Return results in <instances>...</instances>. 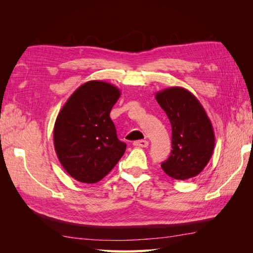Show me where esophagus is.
I'll use <instances>...</instances> for the list:
<instances>
[{
    "label": "esophagus",
    "mask_w": 253,
    "mask_h": 253,
    "mask_svg": "<svg viewBox=\"0 0 253 253\" xmlns=\"http://www.w3.org/2000/svg\"><path fill=\"white\" fill-rule=\"evenodd\" d=\"M133 144L137 148H147L149 145V141H147V140H137V141H134Z\"/></svg>",
    "instance_id": "esophagus-1"
}]
</instances>
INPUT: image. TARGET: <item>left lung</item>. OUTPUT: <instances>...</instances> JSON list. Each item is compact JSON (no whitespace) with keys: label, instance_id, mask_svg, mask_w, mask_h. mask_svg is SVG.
<instances>
[{"label":"left lung","instance_id":"1","mask_svg":"<svg viewBox=\"0 0 253 253\" xmlns=\"http://www.w3.org/2000/svg\"><path fill=\"white\" fill-rule=\"evenodd\" d=\"M172 126V151L163 170L174 179L195 177L208 165L215 136L205 109L188 89L174 86L155 94Z\"/></svg>","mask_w":253,"mask_h":253}]
</instances>
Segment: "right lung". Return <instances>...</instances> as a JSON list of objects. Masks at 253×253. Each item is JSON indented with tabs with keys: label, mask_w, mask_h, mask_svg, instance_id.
Here are the masks:
<instances>
[{
	"label": "right lung",
	"mask_w": 253,
	"mask_h": 253,
	"mask_svg": "<svg viewBox=\"0 0 253 253\" xmlns=\"http://www.w3.org/2000/svg\"><path fill=\"white\" fill-rule=\"evenodd\" d=\"M121 95L108 82L82 84L61 109L53 127V144L64 170L80 182L96 183L108 175L125 154L110 117Z\"/></svg>",
	"instance_id": "obj_1"
}]
</instances>
